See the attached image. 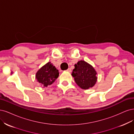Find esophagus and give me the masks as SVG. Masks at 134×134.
<instances>
[{
    "instance_id": "esophagus-1",
    "label": "esophagus",
    "mask_w": 134,
    "mask_h": 134,
    "mask_svg": "<svg viewBox=\"0 0 134 134\" xmlns=\"http://www.w3.org/2000/svg\"><path fill=\"white\" fill-rule=\"evenodd\" d=\"M66 71H67V72H71V69L69 68H68L67 70H66Z\"/></svg>"
}]
</instances>
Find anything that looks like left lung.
Here are the masks:
<instances>
[{
  "instance_id": "left-lung-1",
  "label": "left lung",
  "mask_w": 134,
  "mask_h": 134,
  "mask_svg": "<svg viewBox=\"0 0 134 134\" xmlns=\"http://www.w3.org/2000/svg\"><path fill=\"white\" fill-rule=\"evenodd\" d=\"M97 72L92 66L81 60L75 64L72 76L80 88L88 90L95 85L97 81Z\"/></svg>"
}]
</instances>
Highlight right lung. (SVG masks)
Returning <instances> with one entry per match:
<instances>
[{"mask_svg": "<svg viewBox=\"0 0 134 134\" xmlns=\"http://www.w3.org/2000/svg\"><path fill=\"white\" fill-rule=\"evenodd\" d=\"M58 76V70L51 62H48L37 72L36 79L45 87L52 84Z\"/></svg>", "mask_w": 134, "mask_h": 134, "instance_id": "1", "label": "right lung"}]
</instances>
